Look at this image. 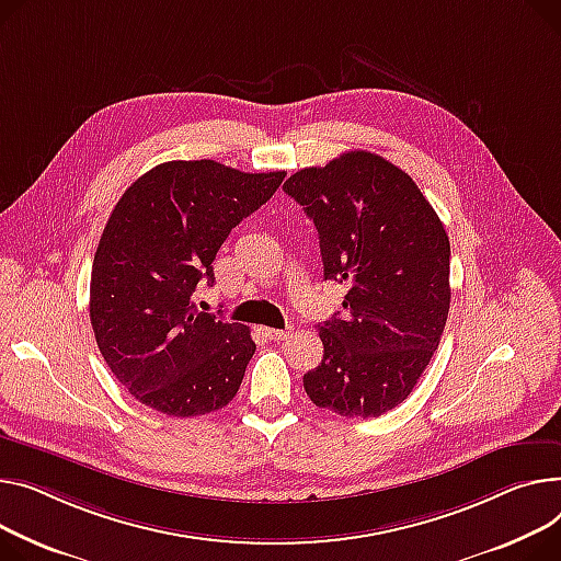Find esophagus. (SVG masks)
Returning a JSON list of instances; mask_svg holds the SVG:
<instances>
[{
	"mask_svg": "<svg viewBox=\"0 0 561 561\" xmlns=\"http://www.w3.org/2000/svg\"><path fill=\"white\" fill-rule=\"evenodd\" d=\"M264 333H266V339H271V341H284L290 335L288 329H271V327H266Z\"/></svg>",
	"mask_w": 561,
	"mask_h": 561,
	"instance_id": "34e87169",
	"label": "esophagus"
}]
</instances>
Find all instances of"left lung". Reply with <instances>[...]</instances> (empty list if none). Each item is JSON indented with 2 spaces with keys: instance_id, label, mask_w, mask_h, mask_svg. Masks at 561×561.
<instances>
[{
  "instance_id": "left-lung-1",
  "label": "left lung",
  "mask_w": 561,
  "mask_h": 561,
  "mask_svg": "<svg viewBox=\"0 0 561 561\" xmlns=\"http://www.w3.org/2000/svg\"><path fill=\"white\" fill-rule=\"evenodd\" d=\"M320 239L324 279L347 284L345 316L320 327L309 399L343 417H379L417 386L449 316L451 245L405 171L367 151L284 182Z\"/></svg>"
}]
</instances>
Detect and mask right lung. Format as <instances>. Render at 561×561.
I'll list each match as a JSON object with an SVG mask.
<instances>
[{
  "instance_id": "1",
  "label": "right lung",
  "mask_w": 561,
  "mask_h": 561,
  "mask_svg": "<svg viewBox=\"0 0 561 561\" xmlns=\"http://www.w3.org/2000/svg\"><path fill=\"white\" fill-rule=\"evenodd\" d=\"M284 171L243 173L214 160H173L137 178L112 209L90 282L96 345L144 405L196 417L228 405L256 345L250 329L198 311L211 261Z\"/></svg>"
}]
</instances>
